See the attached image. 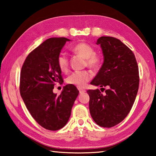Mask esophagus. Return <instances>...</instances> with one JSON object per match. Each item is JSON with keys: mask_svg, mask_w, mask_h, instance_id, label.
Returning a JSON list of instances; mask_svg holds the SVG:
<instances>
[{"mask_svg": "<svg viewBox=\"0 0 156 156\" xmlns=\"http://www.w3.org/2000/svg\"><path fill=\"white\" fill-rule=\"evenodd\" d=\"M78 90H79V91H80V93H83V92L86 91L84 89H78Z\"/></svg>", "mask_w": 156, "mask_h": 156, "instance_id": "obj_1", "label": "esophagus"}]
</instances>
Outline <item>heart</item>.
<instances>
[{
	"instance_id": "b5f03b06",
	"label": "heart",
	"mask_w": 156,
	"mask_h": 156,
	"mask_svg": "<svg viewBox=\"0 0 156 156\" xmlns=\"http://www.w3.org/2000/svg\"><path fill=\"white\" fill-rule=\"evenodd\" d=\"M72 51L85 59L86 64L90 68L96 69L98 67L100 59L99 56L95 54V50L91 45L84 43H80L73 46ZM57 64L62 72L66 73L68 72L69 61L67 56L65 55L60 54L58 57ZM91 78V73L89 71H76L68 76L67 83L78 87H84Z\"/></svg>"
}]
</instances>
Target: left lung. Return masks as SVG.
<instances>
[{"mask_svg":"<svg viewBox=\"0 0 156 156\" xmlns=\"http://www.w3.org/2000/svg\"><path fill=\"white\" fill-rule=\"evenodd\" d=\"M96 44L101 47L104 62L91 84L107 89L104 95L98 89L87 91L89 112L98 125L110 128L131 109L138 91V67L133 51L118 39L101 36Z\"/></svg>","mask_w":156,"mask_h":156,"instance_id":"obj_1","label":"left lung"}]
</instances>
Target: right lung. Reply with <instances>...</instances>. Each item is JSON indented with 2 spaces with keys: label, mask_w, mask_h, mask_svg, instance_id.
Instances as JSON below:
<instances>
[{
  "label": "right lung",
  "mask_w": 156,
  "mask_h": 156,
  "mask_svg": "<svg viewBox=\"0 0 156 156\" xmlns=\"http://www.w3.org/2000/svg\"><path fill=\"white\" fill-rule=\"evenodd\" d=\"M70 41L63 37L48 38L28 55L21 69L20 96L34 120L47 130L65 126L79 94L70 84L59 96L53 92L55 84L63 83L57 59L66 42Z\"/></svg>",
  "instance_id": "obj_1"
}]
</instances>
